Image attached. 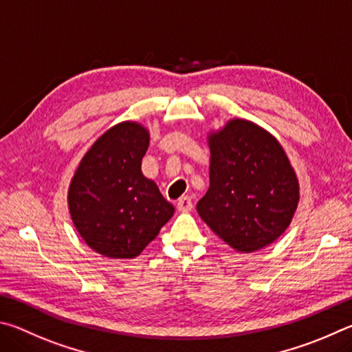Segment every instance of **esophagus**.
<instances>
[{
	"instance_id": "obj_1",
	"label": "esophagus",
	"mask_w": 352,
	"mask_h": 352,
	"mask_svg": "<svg viewBox=\"0 0 352 352\" xmlns=\"http://www.w3.org/2000/svg\"><path fill=\"white\" fill-rule=\"evenodd\" d=\"M177 210L179 212H190L193 208V202H192V198H188V196H184V198H181L179 201H177Z\"/></svg>"
}]
</instances>
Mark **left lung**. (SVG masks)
<instances>
[{"instance_id":"8db88e82","label":"left lung","mask_w":352,"mask_h":352,"mask_svg":"<svg viewBox=\"0 0 352 352\" xmlns=\"http://www.w3.org/2000/svg\"><path fill=\"white\" fill-rule=\"evenodd\" d=\"M210 187L196 210L236 252L272 244L291 224L300 184L286 151L266 129L232 119L208 133Z\"/></svg>"}]
</instances>
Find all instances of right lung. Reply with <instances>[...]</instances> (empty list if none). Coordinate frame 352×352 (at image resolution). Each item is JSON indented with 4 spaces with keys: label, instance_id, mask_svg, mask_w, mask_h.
I'll return each mask as SVG.
<instances>
[{
    "label": "right lung",
    "instance_id": "obj_1",
    "mask_svg": "<svg viewBox=\"0 0 352 352\" xmlns=\"http://www.w3.org/2000/svg\"><path fill=\"white\" fill-rule=\"evenodd\" d=\"M150 131L120 122L98 138L80 160L67 190L72 223L89 248L122 260L142 254L175 213L140 166Z\"/></svg>",
    "mask_w": 352,
    "mask_h": 352
}]
</instances>
